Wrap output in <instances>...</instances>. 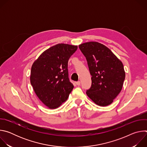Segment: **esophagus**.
Returning <instances> with one entry per match:
<instances>
[{"label":"esophagus","instance_id":"1","mask_svg":"<svg viewBox=\"0 0 147 147\" xmlns=\"http://www.w3.org/2000/svg\"><path fill=\"white\" fill-rule=\"evenodd\" d=\"M76 84H77V86H80V84H81V82H80V81H77V82H76Z\"/></svg>","mask_w":147,"mask_h":147}]
</instances>
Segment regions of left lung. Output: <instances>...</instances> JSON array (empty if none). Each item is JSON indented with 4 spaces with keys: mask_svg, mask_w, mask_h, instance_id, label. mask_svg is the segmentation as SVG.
Masks as SVG:
<instances>
[{
    "mask_svg": "<svg viewBox=\"0 0 147 147\" xmlns=\"http://www.w3.org/2000/svg\"><path fill=\"white\" fill-rule=\"evenodd\" d=\"M78 47L86 57L92 76L87 95L99 106L109 105L122 89L125 76L122 62L108 48L97 42H88Z\"/></svg>",
    "mask_w": 147,
    "mask_h": 147,
    "instance_id": "obj_1",
    "label": "left lung"
}]
</instances>
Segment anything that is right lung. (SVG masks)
I'll return each instance as SVG.
<instances>
[{
    "label": "right lung",
    "mask_w": 147,
    "mask_h": 147,
    "mask_svg": "<svg viewBox=\"0 0 147 147\" xmlns=\"http://www.w3.org/2000/svg\"><path fill=\"white\" fill-rule=\"evenodd\" d=\"M77 46L59 44L45 51L33 63L30 82L36 96L49 109L68 98L74 86L70 81L68 61Z\"/></svg>",
    "instance_id": "add662e5"
}]
</instances>
